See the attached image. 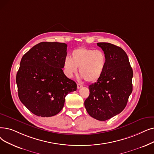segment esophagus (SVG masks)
Instances as JSON below:
<instances>
[{
    "instance_id": "34e87169",
    "label": "esophagus",
    "mask_w": 154,
    "mask_h": 154,
    "mask_svg": "<svg viewBox=\"0 0 154 154\" xmlns=\"http://www.w3.org/2000/svg\"><path fill=\"white\" fill-rule=\"evenodd\" d=\"M77 89H80V88H81L83 86V85H82V84H79V83H78V84H77Z\"/></svg>"
}]
</instances>
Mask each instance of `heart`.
I'll list each match as a JSON object with an SVG mask.
<instances>
[{
	"instance_id": "obj_1",
	"label": "heart",
	"mask_w": 154,
	"mask_h": 154,
	"mask_svg": "<svg viewBox=\"0 0 154 154\" xmlns=\"http://www.w3.org/2000/svg\"><path fill=\"white\" fill-rule=\"evenodd\" d=\"M106 63L105 53L101 50L81 47L72 51V58L66 57L63 61V71L71 78L77 72L87 82H94L101 78Z\"/></svg>"
}]
</instances>
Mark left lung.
I'll return each instance as SVG.
<instances>
[{
  "mask_svg": "<svg viewBox=\"0 0 154 154\" xmlns=\"http://www.w3.org/2000/svg\"><path fill=\"white\" fill-rule=\"evenodd\" d=\"M97 45L106 55V66L101 78L89 86L90 94L84 105L91 117L106 121L126 107L133 90V70L122 48L109 43Z\"/></svg>",
  "mask_w": 154,
  "mask_h": 154,
  "instance_id": "obj_1",
  "label": "left lung"
}]
</instances>
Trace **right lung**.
<instances>
[{
  "label": "right lung",
  "mask_w": 154,
  "mask_h": 154,
  "mask_svg": "<svg viewBox=\"0 0 154 154\" xmlns=\"http://www.w3.org/2000/svg\"><path fill=\"white\" fill-rule=\"evenodd\" d=\"M67 45L42 42L23 55L16 75L20 101L33 114L42 117L57 115L66 96L77 90V84L64 74Z\"/></svg>",
  "instance_id": "add662e5"
}]
</instances>
